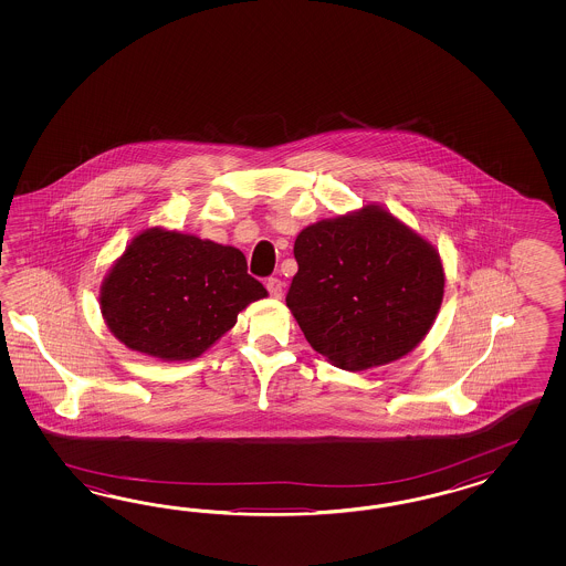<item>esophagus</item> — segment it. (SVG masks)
I'll list each match as a JSON object with an SVG mask.
<instances>
[{"mask_svg":"<svg viewBox=\"0 0 566 566\" xmlns=\"http://www.w3.org/2000/svg\"><path fill=\"white\" fill-rule=\"evenodd\" d=\"M265 289H268V292H270L274 298H280L282 291H284V282H282L280 277H268V280H265Z\"/></svg>","mask_w":566,"mask_h":566,"instance_id":"esophagus-1","label":"esophagus"}]
</instances>
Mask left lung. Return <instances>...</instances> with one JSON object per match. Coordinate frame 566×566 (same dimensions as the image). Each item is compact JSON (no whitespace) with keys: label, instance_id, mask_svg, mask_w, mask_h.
<instances>
[{"label":"left lung","instance_id":"left-lung-1","mask_svg":"<svg viewBox=\"0 0 566 566\" xmlns=\"http://www.w3.org/2000/svg\"><path fill=\"white\" fill-rule=\"evenodd\" d=\"M286 305L307 343L363 371L411 353L444 296L436 249L379 207L305 228Z\"/></svg>","mask_w":566,"mask_h":566}]
</instances>
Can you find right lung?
Instances as JSON below:
<instances>
[{
	"instance_id": "obj_1",
	"label": "right lung",
	"mask_w": 566,
	"mask_h": 566,
	"mask_svg": "<svg viewBox=\"0 0 566 566\" xmlns=\"http://www.w3.org/2000/svg\"><path fill=\"white\" fill-rule=\"evenodd\" d=\"M268 296L247 259L168 230H145L128 244L102 286V313L128 348L164 360L203 355L237 324L239 311Z\"/></svg>"
}]
</instances>
